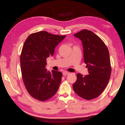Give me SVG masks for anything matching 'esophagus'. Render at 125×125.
<instances>
[{"mask_svg":"<svg viewBox=\"0 0 125 125\" xmlns=\"http://www.w3.org/2000/svg\"><path fill=\"white\" fill-rule=\"evenodd\" d=\"M69 74V73L68 72H66V71H64V72H63V75H64V76L67 75H68Z\"/></svg>","mask_w":125,"mask_h":125,"instance_id":"1","label":"esophagus"}]
</instances>
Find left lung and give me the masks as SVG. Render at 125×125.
<instances>
[{
  "mask_svg": "<svg viewBox=\"0 0 125 125\" xmlns=\"http://www.w3.org/2000/svg\"><path fill=\"white\" fill-rule=\"evenodd\" d=\"M74 36L82 41L84 62L89 74H77L73 89L79 96L90 100L98 97L106 88L111 77V65L107 46L92 31L81 30Z\"/></svg>",
  "mask_w": 125,
  "mask_h": 125,
  "instance_id": "1",
  "label": "left lung"
}]
</instances>
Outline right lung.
<instances>
[{
  "instance_id": "right-lung-1",
  "label": "right lung",
  "mask_w": 125,
  "mask_h": 125,
  "mask_svg": "<svg viewBox=\"0 0 125 125\" xmlns=\"http://www.w3.org/2000/svg\"><path fill=\"white\" fill-rule=\"evenodd\" d=\"M65 36L39 31L30 34L24 44L20 57L22 79L29 94L39 101L50 99L59 88L62 73L45 67L46 58L53 55Z\"/></svg>"
}]
</instances>
